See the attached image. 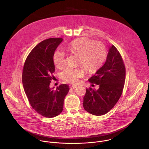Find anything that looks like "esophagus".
<instances>
[{"instance_id":"obj_1","label":"esophagus","mask_w":149,"mask_h":149,"mask_svg":"<svg viewBox=\"0 0 149 149\" xmlns=\"http://www.w3.org/2000/svg\"><path fill=\"white\" fill-rule=\"evenodd\" d=\"M76 88H77V86H76V85H72L70 86V89H74Z\"/></svg>"}]
</instances>
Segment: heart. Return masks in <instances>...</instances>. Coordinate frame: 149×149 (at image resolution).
<instances>
[{"instance_id":"heart-1","label":"heart","mask_w":149,"mask_h":149,"mask_svg":"<svg viewBox=\"0 0 149 149\" xmlns=\"http://www.w3.org/2000/svg\"><path fill=\"white\" fill-rule=\"evenodd\" d=\"M66 49L70 53L79 56L78 63L81 65L89 73L95 72L103 63L106 50L103 43L100 42H92L86 39H78L68 44ZM53 62L57 68H61L65 64L64 52L57 50L53 55ZM84 75L82 68L68 67L61 73V77L65 81L70 83H76L79 79Z\"/></svg>"}]
</instances>
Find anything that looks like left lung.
Returning <instances> with one entry per match:
<instances>
[{
  "mask_svg": "<svg viewBox=\"0 0 149 149\" xmlns=\"http://www.w3.org/2000/svg\"><path fill=\"white\" fill-rule=\"evenodd\" d=\"M125 76L126 69L122 57L112 45L109 47L104 64L88 80L99 88L86 89L83 98L85 111L97 116L108 112L122 95Z\"/></svg>",
  "mask_w": 149,
  "mask_h": 149,
  "instance_id": "1",
  "label": "left lung"
}]
</instances>
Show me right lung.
<instances>
[{
  "label": "right lung",
  "instance_id": "1",
  "mask_svg": "<svg viewBox=\"0 0 149 149\" xmlns=\"http://www.w3.org/2000/svg\"><path fill=\"white\" fill-rule=\"evenodd\" d=\"M63 38L45 40L30 53L24 64L22 83L30 105L46 118H54L63 110L64 99L69 91V85L61 84L50 88L55 72L53 55Z\"/></svg>",
  "mask_w": 149,
  "mask_h": 149
}]
</instances>
